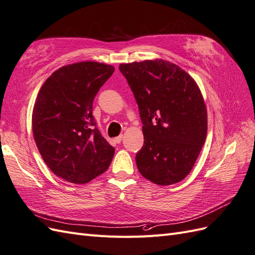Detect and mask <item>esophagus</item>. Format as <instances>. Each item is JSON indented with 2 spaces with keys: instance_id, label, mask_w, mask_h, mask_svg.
<instances>
[{
  "instance_id": "obj_1",
  "label": "esophagus",
  "mask_w": 255,
  "mask_h": 255,
  "mask_svg": "<svg viewBox=\"0 0 255 255\" xmlns=\"http://www.w3.org/2000/svg\"><path fill=\"white\" fill-rule=\"evenodd\" d=\"M122 139H123V136H122V135H120V136H118V137H116V138H115V141L117 142V143H120V142L122 141Z\"/></svg>"
}]
</instances>
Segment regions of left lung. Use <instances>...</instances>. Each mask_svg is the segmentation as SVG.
<instances>
[{
	"label": "left lung",
	"mask_w": 255,
	"mask_h": 255,
	"mask_svg": "<svg viewBox=\"0 0 255 255\" xmlns=\"http://www.w3.org/2000/svg\"><path fill=\"white\" fill-rule=\"evenodd\" d=\"M142 121L144 142L137 168L152 183L182 181L206 139L207 111L198 84L181 67L160 58L121 64Z\"/></svg>",
	"instance_id": "1"
}]
</instances>
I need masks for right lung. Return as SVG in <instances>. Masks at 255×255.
I'll return each instance as SVG.
<instances>
[{"mask_svg":"<svg viewBox=\"0 0 255 255\" xmlns=\"http://www.w3.org/2000/svg\"><path fill=\"white\" fill-rule=\"evenodd\" d=\"M114 71L104 63L79 61L54 71L38 92L35 142L53 173L69 183H88L112 163L115 149L94 128L92 102Z\"/></svg>","mask_w":255,"mask_h":255,"instance_id":"add662e5","label":"right lung"}]
</instances>
